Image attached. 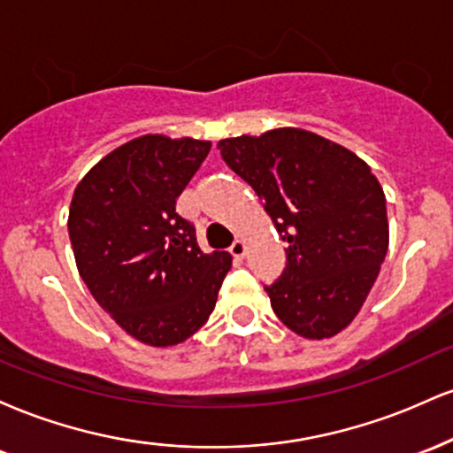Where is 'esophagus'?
<instances>
[{"instance_id":"1","label":"esophagus","mask_w":453,"mask_h":453,"mask_svg":"<svg viewBox=\"0 0 453 453\" xmlns=\"http://www.w3.org/2000/svg\"><path fill=\"white\" fill-rule=\"evenodd\" d=\"M244 251H247V247H244L242 241H234L232 247H230V253L236 259H242L244 257Z\"/></svg>"}]
</instances>
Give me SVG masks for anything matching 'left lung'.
I'll list each match as a JSON object with an SVG mask.
<instances>
[{"label":"left lung","mask_w":453,"mask_h":453,"mask_svg":"<svg viewBox=\"0 0 453 453\" xmlns=\"http://www.w3.org/2000/svg\"><path fill=\"white\" fill-rule=\"evenodd\" d=\"M223 161L264 200L288 242L270 304L289 330L327 339L351 324L388 253L386 196L356 153L296 127L226 138Z\"/></svg>","instance_id":"1"}]
</instances>
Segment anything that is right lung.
<instances>
[{
    "label": "right lung",
    "mask_w": 453,
    "mask_h": 453,
    "mask_svg": "<svg viewBox=\"0 0 453 453\" xmlns=\"http://www.w3.org/2000/svg\"><path fill=\"white\" fill-rule=\"evenodd\" d=\"M209 150L206 140L136 138L93 165L72 197L78 273L97 304L147 345L196 334L232 266L227 251H200L196 226L176 212Z\"/></svg>",
    "instance_id": "add662e5"
}]
</instances>
